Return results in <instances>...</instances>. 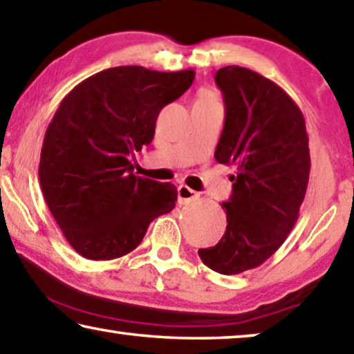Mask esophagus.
<instances>
[{"instance_id": "obj_1", "label": "esophagus", "mask_w": 354, "mask_h": 354, "mask_svg": "<svg viewBox=\"0 0 354 354\" xmlns=\"http://www.w3.org/2000/svg\"><path fill=\"white\" fill-rule=\"evenodd\" d=\"M198 198H199V193L187 187V185H180V187H178V204L180 205L192 204Z\"/></svg>"}]
</instances>
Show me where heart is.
Listing matches in <instances>:
<instances>
[{
  "mask_svg": "<svg viewBox=\"0 0 354 354\" xmlns=\"http://www.w3.org/2000/svg\"><path fill=\"white\" fill-rule=\"evenodd\" d=\"M199 101H215V96L214 93H210V91H203V93L199 95Z\"/></svg>",
  "mask_w": 354,
  "mask_h": 354,
  "instance_id": "obj_1",
  "label": "heart"
}]
</instances>
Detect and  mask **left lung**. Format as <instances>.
<instances>
[{
	"label": "left lung",
	"instance_id": "8db88e82",
	"mask_svg": "<svg viewBox=\"0 0 354 354\" xmlns=\"http://www.w3.org/2000/svg\"><path fill=\"white\" fill-rule=\"evenodd\" d=\"M215 82L226 106L215 160L236 166L237 176L221 204L225 236L198 254L212 270L236 275L269 259L295 227L308 185V136L301 109L264 75L226 66Z\"/></svg>",
	"mask_w": 354,
	"mask_h": 354
}]
</instances>
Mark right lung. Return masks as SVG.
<instances>
[{
    "label": "right lung",
    "mask_w": 354,
    "mask_h": 354,
    "mask_svg": "<svg viewBox=\"0 0 354 354\" xmlns=\"http://www.w3.org/2000/svg\"><path fill=\"white\" fill-rule=\"evenodd\" d=\"M193 80V69L117 66L82 80L59 102L42 142L39 182L63 236L84 258L124 257L156 216L174 209L177 188L134 176L129 158L151 142L160 111Z\"/></svg>",
    "instance_id": "add662e5"
}]
</instances>
